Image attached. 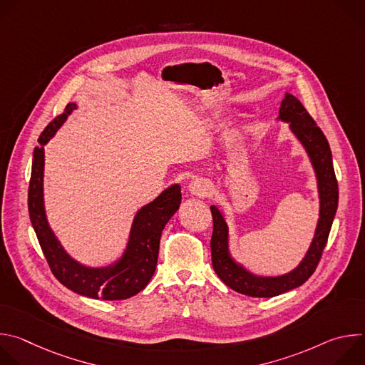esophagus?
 <instances>
[{
	"mask_svg": "<svg viewBox=\"0 0 365 365\" xmlns=\"http://www.w3.org/2000/svg\"><path fill=\"white\" fill-rule=\"evenodd\" d=\"M189 193L197 197H206L212 193V186L206 179H195L189 183Z\"/></svg>",
	"mask_w": 365,
	"mask_h": 365,
	"instance_id": "obj_1",
	"label": "esophagus"
}]
</instances>
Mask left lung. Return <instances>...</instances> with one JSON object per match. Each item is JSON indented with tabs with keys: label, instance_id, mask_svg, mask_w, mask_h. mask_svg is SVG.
<instances>
[{
	"label": "left lung",
	"instance_id": "left-lung-1",
	"mask_svg": "<svg viewBox=\"0 0 365 365\" xmlns=\"http://www.w3.org/2000/svg\"><path fill=\"white\" fill-rule=\"evenodd\" d=\"M276 121L287 124L289 131L304 150L310 166L314 169L319 199V218L314 238L294 269L279 276H259L245 269L232 257L227 217L220 207L215 205L211 206L214 218V232L211 238L214 270L228 287L251 297H274L302 286L314 274L327 245L338 207V182L334 172L332 153L325 134L312 120L302 102L289 92H286L282 99L280 114Z\"/></svg>",
	"mask_w": 365,
	"mask_h": 365
}]
</instances>
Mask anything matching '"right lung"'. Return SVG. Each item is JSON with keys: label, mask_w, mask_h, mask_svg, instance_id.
<instances>
[{"label": "right lung", "mask_w": 365, "mask_h": 365, "mask_svg": "<svg viewBox=\"0 0 365 365\" xmlns=\"http://www.w3.org/2000/svg\"><path fill=\"white\" fill-rule=\"evenodd\" d=\"M75 102L51 121L38 137L34 148L31 179L29 186V214L31 225L51 273L69 290L103 300H121L140 293L150 282L158 266L162 231L179 210L180 185L166 187L158 197L135 212L125 248L113 263L88 266L73 258L51 230L44 206V145L55 137L68 117L76 110Z\"/></svg>", "instance_id": "1"}]
</instances>
